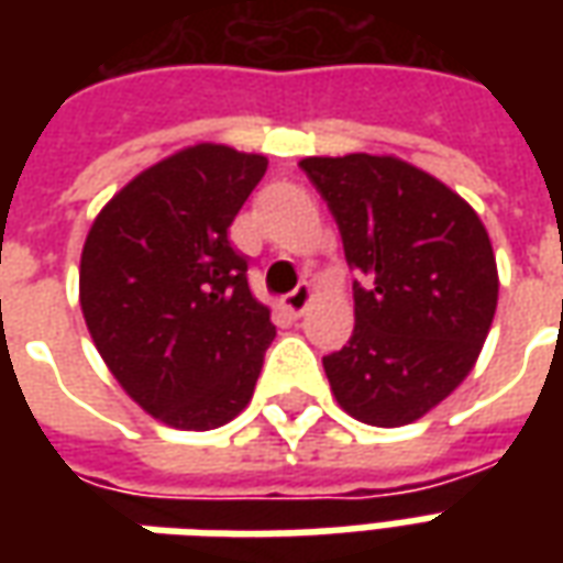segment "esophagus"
<instances>
[{
	"label": "esophagus",
	"mask_w": 563,
	"mask_h": 563,
	"mask_svg": "<svg viewBox=\"0 0 563 563\" xmlns=\"http://www.w3.org/2000/svg\"><path fill=\"white\" fill-rule=\"evenodd\" d=\"M310 298H313L310 286H307V283H298L292 292L283 295V310H286L289 317H301L307 310V305H310Z\"/></svg>",
	"instance_id": "34e87169"
}]
</instances>
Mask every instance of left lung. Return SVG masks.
Returning <instances> with one entry per match:
<instances>
[{
  "instance_id": "left-lung-1",
  "label": "left lung",
  "mask_w": 563,
  "mask_h": 563,
  "mask_svg": "<svg viewBox=\"0 0 563 563\" xmlns=\"http://www.w3.org/2000/svg\"><path fill=\"white\" fill-rule=\"evenodd\" d=\"M301 168L338 220L355 329L322 358L358 422H416L471 374L497 307V265L476 210L395 156H310Z\"/></svg>"
}]
</instances>
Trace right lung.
<instances>
[{
    "mask_svg": "<svg viewBox=\"0 0 563 563\" xmlns=\"http://www.w3.org/2000/svg\"><path fill=\"white\" fill-rule=\"evenodd\" d=\"M268 159L196 144L141 172L92 222L80 307L117 383L159 422L210 431L244 410L271 310L250 292V258L229 225Z\"/></svg>",
    "mask_w": 563,
    "mask_h": 563,
    "instance_id": "obj_1",
    "label": "right lung"
}]
</instances>
